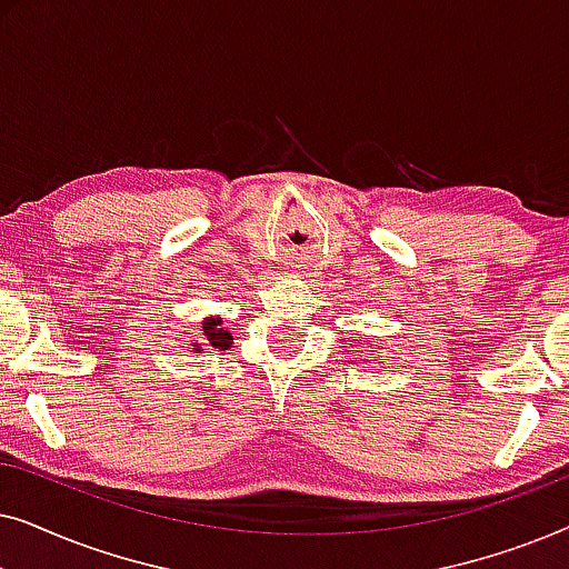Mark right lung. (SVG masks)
<instances>
[{
	"label": "right lung",
	"mask_w": 569,
	"mask_h": 569,
	"mask_svg": "<svg viewBox=\"0 0 569 569\" xmlns=\"http://www.w3.org/2000/svg\"><path fill=\"white\" fill-rule=\"evenodd\" d=\"M222 326V318H204L201 321V341L193 339L191 341V349L193 352H204V347L209 349H217V352H224V349H230L232 345V337L228 329H220Z\"/></svg>",
	"instance_id": "right-lung-1"
}]
</instances>
